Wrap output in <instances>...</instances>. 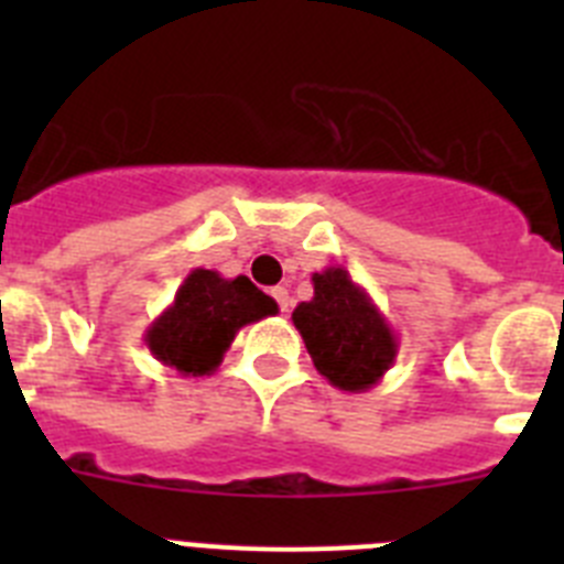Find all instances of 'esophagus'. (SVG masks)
<instances>
[{
	"label": "esophagus",
	"mask_w": 564,
	"mask_h": 564,
	"mask_svg": "<svg viewBox=\"0 0 564 564\" xmlns=\"http://www.w3.org/2000/svg\"><path fill=\"white\" fill-rule=\"evenodd\" d=\"M271 293H273V299H276L279 311L285 313L288 307H291V293H288V288H282V285H279V288H273Z\"/></svg>",
	"instance_id": "obj_1"
}]
</instances>
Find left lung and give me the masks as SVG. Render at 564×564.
<instances>
[{
  "label": "left lung",
  "instance_id": "8db88e82",
  "mask_svg": "<svg viewBox=\"0 0 564 564\" xmlns=\"http://www.w3.org/2000/svg\"><path fill=\"white\" fill-rule=\"evenodd\" d=\"M313 299L299 302L293 325L318 376L344 392L372 390L398 356V336L372 296L341 265L311 276Z\"/></svg>",
  "mask_w": 564,
  "mask_h": 564
}]
</instances>
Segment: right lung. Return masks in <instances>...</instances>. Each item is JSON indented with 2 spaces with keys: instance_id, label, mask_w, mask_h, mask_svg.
Segmentation results:
<instances>
[{
  "instance_id": "add662e5",
  "label": "right lung",
  "mask_w": 564,
  "mask_h": 564,
  "mask_svg": "<svg viewBox=\"0 0 564 564\" xmlns=\"http://www.w3.org/2000/svg\"><path fill=\"white\" fill-rule=\"evenodd\" d=\"M279 313V305L248 276L226 279L194 268L174 302L143 333L149 352L181 376H212L234 336L246 325Z\"/></svg>"
}]
</instances>
